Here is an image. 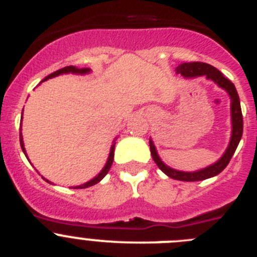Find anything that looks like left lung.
<instances>
[{
    "label": "left lung",
    "instance_id": "left-lung-1",
    "mask_svg": "<svg viewBox=\"0 0 257 257\" xmlns=\"http://www.w3.org/2000/svg\"><path fill=\"white\" fill-rule=\"evenodd\" d=\"M176 73L181 74V76H184L185 78L205 76L207 79L213 81V82L216 83L219 87L224 88L231 99L230 142H229L228 148H226L225 153L222 154L221 158H220L217 162L213 163V165L206 167V169H202L199 170V171H194V172H184V171H178V170L171 169V167L166 166L165 163L162 162V160H161L158 153H157L153 142H152V139H149V147H151V153H152V157H153L154 162L157 163V166H158V167H160V169L162 170L167 176H170L171 179H176V180H181V181L205 180V179L216 176V175H219L222 170L225 169L226 166H228L229 161H230V158L233 157V154H234L238 144H239V140L240 138H242V134H243V117H242V110H240L239 96H238V92L237 90H235V86L233 85V83L226 78V77H224V74H222L220 70H217L216 68L207 64V63H201V61L183 63V64H180L178 68H176Z\"/></svg>",
    "mask_w": 257,
    "mask_h": 257
}]
</instances>
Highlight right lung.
<instances>
[{"label":"right lung","instance_id":"obj_1","mask_svg":"<svg viewBox=\"0 0 257 257\" xmlns=\"http://www.w3.org/2000/svg\"><path fill=\"white\" fill-rule=\"evenodd\" d=\"M90 72V69L88 68H77V67H73V65H69V67H64V68H61V69L56 70V72H54V73L49 74V76L46 77V78L44 79V81H46V79L49 78H52V77H56L59 76V74H64V73H76V74H86ZM23 119V117H22ZM19 139H20V147H22L23 152H24V154L27 156L26 153V148H24V143H23V136H22V133H20V136H19ZM114 147H115V143H113L112 147H110V152H109V157H108V161H106L105 166H104V169L101 170L100 172H99V175L97 176H95L92 180L87 181V183L82 184V185H78V187H74V189H83V188H88V187H92V185H95V184H97L99 181L101 180V179L105 176L106 174H108V171L110 170V166H112L113 163V158H114ZM46 180V179H45ZM47 183H50L49 180H46ZM51 184V183H50Z\"/></svg>","mask_w":257,"mask_h":257}]
</instances>
